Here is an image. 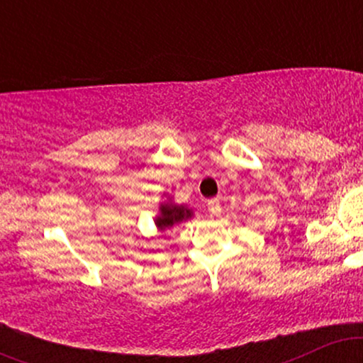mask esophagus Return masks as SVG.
Returning a JSON list of instances; mask_svg holds the SVG:
<instances>
[{
	"label": "esophagus",
	"instance_id": "34e87169",
	"mask_svg": "<svg viewBox=\"0 0 363 363\" xmlns=\"http://www.w3.org/2000/svg\"><path fill=\"white\" fill-rule=\"evenodd\" d=\"M208 211H210L211 216H218L220 213H222V205H220L218 199H210L208 201Z\"/></svg>",
	"mask_w": 363,
	"mask_h": 363
}]
</instances>
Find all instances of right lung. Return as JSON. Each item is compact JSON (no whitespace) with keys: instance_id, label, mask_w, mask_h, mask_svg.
<instances>
[{"instance_id":"right-lung-1","label":"right lung","mask_w":363,"mask_h":363,"mask_svg":"<svg viewBox=\"0 0 363 363\" xmlns=\"http://www.w3.org/2000/svg\"><path fill=\"white\" fill-rule=\"evenodd\" d=\"M193 211L187 210L186 206H177V205H164L160 208V215L157 218V227L160 230H167V228L174 227L176 223L184 222V220L191 218Z\"/></svg>"}]
</instances>
